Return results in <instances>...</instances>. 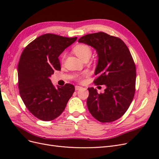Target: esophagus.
Wrapping results in <instances>:
<instances>
[{"mask_svg":"<svg viewBox=\"0 0 159 159\" xmlns=\"http://www.w3.org/2000/svg\"><path fill=\"white\" fill-rule=\"evenodd\" d=\"M81 88H82V87H81V86H79V85H75V90H79V89H81Z\"/></svg>","mask_w":159,"mask_h":159,"instance_id":"34e87169","label":"esophagus"}]
</instances>
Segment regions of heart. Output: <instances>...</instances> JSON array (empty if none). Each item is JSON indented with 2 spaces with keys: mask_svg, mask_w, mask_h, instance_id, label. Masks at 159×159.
Returning <instances> with one entry per match:
<instances>
[{
  "mask_svg": "<svg viewBox=\"0 0 159 159\" xmlns=\"http://www.w3.org/2000/svg\"><path fill=\"white\" fill-rule=\"evenodd\" d=\"M73 50L75 54L83 60L85 58H89L90 56H91V54H92V50H91V47L89 45L85 44H77L73 48ZM61 57H62V60H64L66 57L65 53H64V54H62ZM88 75V72H85V73H84L83 75H79L78 77V79L80 81H81L83 78H84V77H85Z\"/></svg>",
  "mask_w": 159,
  "mask_h": 159,
  "instance_id": "b5f03b06",
  "label": "heart"
}]
</instances>
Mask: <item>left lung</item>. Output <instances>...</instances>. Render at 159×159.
<instances>
[{"label": "left lung", "instance_id": "1", "mask_svg": "<svg viewBox=\"0 0 159 159\" xmlns=\"http://www.w3.org/2000/svg\"><path fill=\"white\" fill-rule=\"evenodd\" d=\"M78 42L97 51V78L93 83L106 86L99 94L96 89L88 88L89 111L100 122H113L125 113L135 92L136 67L131 52L119 38L102 32L85 35Z\"/></svg>", "mask_w": 159, "mask_h": 159}]
</instances>
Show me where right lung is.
Segmentation results:
<instances>
[{"mask_svg": "<svg viewBox=\"0 0 159 159\" xmlns=\"http://www.w3.org/2000/svg\"><path fill=\"white\" fill-rule=\"evenodd\" d=\"M77 40L54 34L36 38L24 49L18 65L19 93L28 111L50 121L62 113L75 88L66 84L56 88L50 77L60 70L59 56Z\"/></svg>", "mask_w": 159, "mask_h": 159, "instance_id": "right-lung-1", "label": "right lung"}]
</instances>
